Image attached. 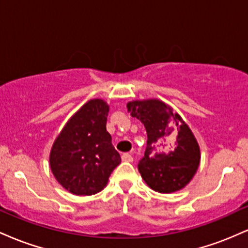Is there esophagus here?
<instances>
[{"instance_id": "esophagus-1", "label": "esophagus", "mask_w": 248, "mask_h": 248, "mask_svg": "<svg viewBox=\"0 0 248 248\" xmlns=\"http://www.w3.org/2000/svg\"><path fill=\"white\" fill-rule=\"evenodd\" d=\"M121 158H122V161H124V162H133V156H132V154H129V153L122 154Z\"/></svg>"}]
</instances>
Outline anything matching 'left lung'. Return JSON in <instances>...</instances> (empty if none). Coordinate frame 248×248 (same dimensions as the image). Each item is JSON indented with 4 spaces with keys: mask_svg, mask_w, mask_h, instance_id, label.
Wrapping results in <instances>:
<instances>
[{
    "mask_svg": "<svg viewBox=\"0 0 248 248\" xmlns=\"http://www.w3.org/2000/svg\"><path fill=\"white\" fill-rule=\"evenodd\" d=\"M127 108L147 130L146 152L138 164L144 182L162 193L186 186L197 171L201 158L199 146L187 124L156 99L128 102Z\"/></svg>",
    "mask_w": 248,
    "mask_h": 248,
    "instance_id": "obj_1",
    "label": "left lung"
}]
</instances>
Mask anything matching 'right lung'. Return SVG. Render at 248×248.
Masks as SVG:
<instances>
[{
  "mask_svg": "<svg viewBox=\"0 0 248 248\" xmlns=\"http://www.w3.org/2000/svg\"><path fill=\"white\" fill-rule=\"evenodd\" d=\"M108 109L101 99L86 102L65 124L51 149L53 176L73 195L101 191L120 164V154L106 130Z\"/></svg>",
  "mask_w": 248,
  "mask_h": 248,
  "instance_id": "right-lung-1",
  "label": "right lung"
}]
</instances>
